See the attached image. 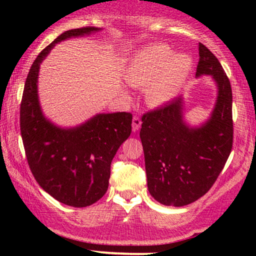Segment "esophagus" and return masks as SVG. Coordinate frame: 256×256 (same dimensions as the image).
Wrapping results in <instances>:
<instances>
[{
    "mask_svg": "<svg viewBox=\"0 0 256 256\" xmlns=\"http://www.w3.org/2000/svg\"><path fill=\"white\" fill-rule=\"evenodd\" d=\"M140 124H142L140 119L138 118V116H134V118H132V131L137 132L138 130H140Z\"/></svg>",
    "mask_w": 256,
    "mask_h": 256,
    "instance_id": "34e87169",
    "label": "esophagus"
}]
</instances>
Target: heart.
<instances>
[{
	"label": "heart",
	"instance_id": "heart-1",
	"mask_svg": "<svg viewBox=\"0 0 256 256\" xmlns=\"http://www.w3.org/2000/svg\"><path fill=\"white\" fill-rule=\"evenodd\" d=\"M190 56L176 52L166 44H152L138 50L128 61L125 79L134 88L146 86L144 96L152 106L171 101L182 90L192 71Z\"/></svg>",
	"mask_w": 256,
	"mask_h": 256
}]
</instances>
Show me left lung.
<instances>
[{"instance_id":"1","label":"left lung","mask_w":256,"mask_h":256,"mask_svg":"<svg viewBox=\"0 0 256 256\" xmlns=\"http://www.w3.org/2000/svg\"><path fill=\"white\" fill-rule=\"evenodd\" d=\"M196 77L210 76L218 96L208 120L190 126L184 120L183 98L142 116L140 137L144 152L150 195L165 206L195 202L212 188L232 149V90L219 60L198 43Z\"/></svg>"}]
</instances>
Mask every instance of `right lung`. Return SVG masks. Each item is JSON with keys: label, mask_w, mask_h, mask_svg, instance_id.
I'll return each instance as SVG.
<instances>
[{"label": "right lung", "mask_w": 256, "mask_h": 256, "mask_svg": "<svg viewBox=\"0 0 256 256\" xmlns=\"http://www.w3.org/2000/svg\"><path fill=\"white\" fill-rule=\"evenodd\" d=\"M98 31L92 26L64 31L44 48L32 64L20 104V132L34 179L58 202L78 208L95 204L107 192L112 160L130 136L132 116L101 113L76 128H60L40 108L38 72L55 44Z\"/></svg>", "instance_id": "add662e5"}]
</instances>
